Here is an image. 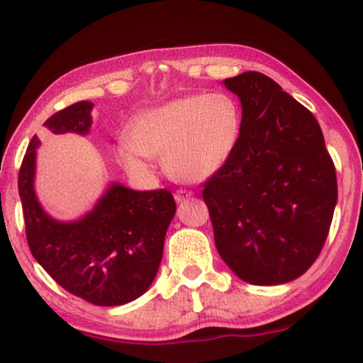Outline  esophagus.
Returning <instances> with one entry per match:
<instances>
[{
  "mask_svg": "<svg viewBox=\"0 0 363 363\" xmlns=\"http://www.w3.org/2000/svg\"><path fill=\"white\" fill-rule=\"evenodd\" d=\"M174 198H176V201H177V203L187 201V199H191V198H193V191L179 189V191H176V194H174Z\"/></svg>",
  "mask_w": 363,
  "mask_h": 363,
  "instance_id": "34e87169",
  "label": "esophagus"
}]
</instances>
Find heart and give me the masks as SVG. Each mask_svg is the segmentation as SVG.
<instances>
[{
	"instance_id": "b5f03b06",
	"label": "heart",
	"mask_w": 363,
	"mask_h": 363,
	"mask_svg": "<svg viewBox=\"0 0 363 363\" xmlns=\"http://www.w3.org/2000/svg\"><path fill=\"white\" fill-rule=\"evenodd\" d=\"M242 133V111L232 95L193 94L136 116L116 155L133 176L152 170L148 157L182 182H201L227 165Z\"/></svg>"
}]
</instances>
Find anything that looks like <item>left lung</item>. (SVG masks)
<instances>
[{"instance_id": "8db88e82", "label": "left lung", "mask_w": 363, "mask_h": 363, "mask_svg": "<svg viewBox=\"0 0 363 363\" xmlns=\"http://www.w3.org/2000/svg\"><path fill=\"white\" fill-rule=\"evenodd\" d=\"M242 106L237 150L205 182L215 244L251 285H281L318 259L338 186L319 123L257 72L223 80Z\"/></svg>"}]
</instances>
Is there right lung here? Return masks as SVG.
Returning <instances> with one entry per match:
<instances>
[{
    "label": "right lung",
    "instance_id": "add662e5",
    "mask_svg": "<svg viewBox=\"0 0 363 363\" xmlns=\"http://www.w3.org/2000/svg\"><path fill=\"white\" fill-rule=\"evenodd\" d=\"M94 104L82 101L51 116L54 135H89ZM40 140L34 136L18 174L27 242L35 261L69 294L95 306H123L141 297L155 280L164 240L176 215L167 189L135 191L112 182L94 210L60 222L45 213L34 189Z\"/></svg>",
    "mask_w": 363,
    "mask_h": 363
}]
</instances>
